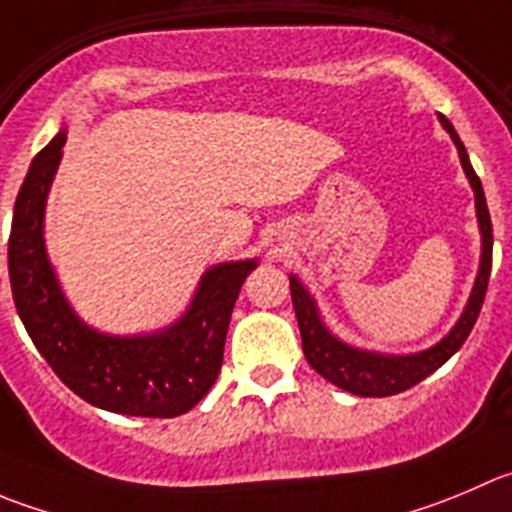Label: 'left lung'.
I'll return each instance as SVG.
<instances>
[{"mask_svg":"<svg viewBox=\"0 0 512 512\" xmlns=\"http://www.w3.org/2000/svg\"><path fill=\"white\" fill-rule=\"evenodd\" d=\"M440 120L447 128V133L452 135V140H455L462 168H465L467 178H470L472 188H475V206H478V221L480 231H483L480 274L478 281H475V289H472L470 294V301H467L465 314L460 316L455 329L432 349L420 354H410V357H387V354L359 352V349L347 347V344H342L337 337H332V334L326 332V326L321 324L311 296L306 294L304 286L291 276V301H294L296 319H299V332L301 344H304L306 362H309L324 379H329V382L337 384V387L347 389V392L359 394V397H389V394L405 392V389L415 387L422 379L430 377L432 372H437V369L465 344V339L470 337L472 332V326L478 321L480 309H483L485 291H488L490 281V266H493V223H490L483 186H480L478 173L472 170L465 145L457 138L450 120L442 118V115Z\"/></svg>","mask_w":512,"mask_h":512,"instance_id":"obj_1","label":"left lung"}]
</instances>
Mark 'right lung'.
<instances>
[{"instance_id":"1","label":"right lung","mask_w":512,"mask_h":512,"mask_svg":"<svg viewBox=\"0 0 512 512\" xmlns=\"http://www.w3.org/2000/svg\"><path fill=\"white\" fill-rule=\"evenodd\" d=\"M65 133L37 153L14 203L9 281L17 314L52 372L90 405L133 417H178L196 407L223 364L228 321L256 261L221 264L203 276L193 306L168 332L105 337L67 306L45 256L42 213Z\"/></svg>"}]
</instances>
